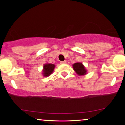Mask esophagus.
<instances>
[{
	"label": "esophagus",
	"mask_w": 125,
	"mask_h": 125,
	"mask_svg": "<svg viewBox=\"0 0 125 125\" xmlns=\"http://www.w3.org/2000/svg\"><path fill=\"white\" fill-rule=\"evenodd\" d=\"M60 64H66V61H60Z\"/></svg>",
	"instance_id": "esophagus-1"
}]
</instances>
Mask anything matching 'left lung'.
Returning a JSON list of instances; mask_svg holds the SVG:
<instances>
[{
  "mask_svg": "<svg viewBox=\"0 0 125 125\" xmlns=\"http://www.w3.org/2000/svg\"><path fill=\"white\" fill-rule=\"evenodd\" d=\"M73 67L74 71L76 72V73L80 76L81 75L86 74V71L85 70L84 66L83 65L82 63L77 62L73 65Z\"/></svg>",
  "mask_w": 125,
  "mask_h": 125,
  "instance_id": "left-lung-1",
  "label": "left lung"
}]
</instances>
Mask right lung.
Returning a JSON list of instances; mask_svg holds the SVG:
<instances>
[{
    "instance_id": "add662e5",
    "label": "right lung",
    "mask_w": 125,
    "mask_h": 125,
    "mask_svg": "<svg viewBox=\"0 0 125 125\" xmlns=\"http://www.w3.org/2000/svg\"><path fill=\"white\" fill-rule=\"evenodd\" d=\"M54 68V65L52 64H47L44 65L43 75L44 76L47 77L51 74L53 71Z\"/></svg>"
}]
</instances>
